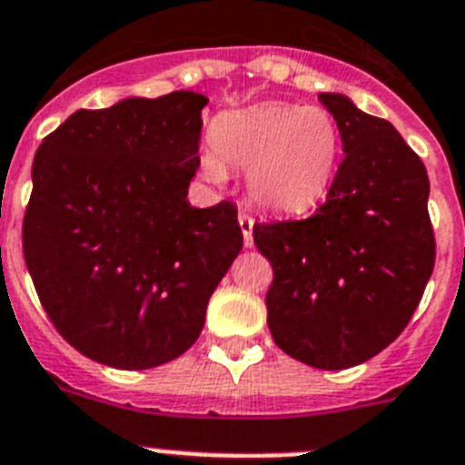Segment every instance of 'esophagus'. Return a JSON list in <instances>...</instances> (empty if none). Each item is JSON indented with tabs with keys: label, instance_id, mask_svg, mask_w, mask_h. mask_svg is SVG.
I'll list each match as a JSON object with an SVG mask.
<instances>
[{
	"label": "esophagus",
	"instance_id": "esophagus-1",
	"mask_svg": "<svg viewBox=\"0 0 465 465\" xmlns=\"http://www.w3.org/2000/svg\"><path fill=\"white\" fill-rule=\"evenodd\" d=\"M240 225L242 235H244V246L246 249H253V219L249 214H240Z\"/></svg>",
	"mask_w": 465,
	"mask_h": 465
}]
</instances>
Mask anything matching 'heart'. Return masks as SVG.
I'll return each instance as SVG.
<instances>
[{"label":"heart","mask_w":465,"mask_h":465,"mask_svg":"<svg viewBox=\"0 0 465 465\" xmlns=\"http://www.w3.org/2000/svg\"><path fill=\"white\" fill-rule=\"evenodd\" d=\"M213 153L201 157L212 183L225 166L246 171L251 203L278 216L306 214L331 192L338 171L340 127L317 104L260 103L225 112L212 125Z\"/></svg>","instance_id":"1"}]
</instances>
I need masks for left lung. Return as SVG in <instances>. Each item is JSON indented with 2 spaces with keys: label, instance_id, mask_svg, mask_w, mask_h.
I'll use <instances>...</instances> for the list:
<instances>
[{
  "label": "left lung",
  "instance_id": "left-lung-1",
  "mask_svg": "<svg viewBox=\"0 0 465 465\" xmlns=\"http://www.w3.org/2000/svg\"><path fill=\"white\" fill-rule=\"evenodd\" d=\"M344 159L329 198L303 221L253 225L272 262L267 324L287 356L317 370L370 361L409 324L436 244L424 163L388 121L320 93Z\"/></svg>",
  "mask_w": 465,
  "mask_h": 465
}]
</instances>
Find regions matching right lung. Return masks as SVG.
<instances>
[{"label": "right lung", "instance_id": "right-lung-1", "mask_svg": "<svg viewBox=\"0 0 465 465\" xmlns=\"http://www.w3.org/2000/svg\"><path fill=\"white\" fill-rule=\"evenodd\" d=\"M207 97L79 109L41 143L25 262L61 335L91 361L150 370L187 351L244 246L237 207L187 201Z\"/></svg>", "mask_w": 465, "mask_h": 465}]
</instances>
